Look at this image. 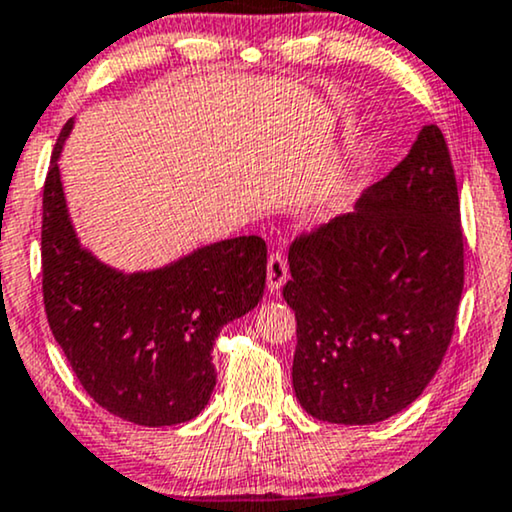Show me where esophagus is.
I'll return each mask as SVG.
<instances>
[{"mask_svg": "<svg viewBox=\"0 0 512 512\" xmlns=\"http://www.w3.org/2000/svg\"><path fill=\"white\" fill-rule=\"evenodd\" d=\"M287 277H289V273H287L285 256H282L280 251H273V254H270V258H268V275H266L270 292H273V294L280 292V289L285 287Z\"/></svg>", "mask_w": 512, "mask_h": 512, "instance_id": "1", "label": "esophagus"}]
</instances>
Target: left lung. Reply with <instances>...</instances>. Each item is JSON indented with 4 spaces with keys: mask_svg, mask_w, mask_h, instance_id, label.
<instances>
[{
    "mask_svg": "<svg viewBox=\"0 0 512 512\" xmlns=\"http://www.w3.org/2000/svg\"><path fill=\"white\" fill-rule=\"evenodd\" d=\"M282 294L296 315L294 394L313 418L372 425L425 391L463 294L456 175L437 125L356 211L299 237Z\"/></svg>",
    "mask_w": 512,
    "mask_h": 512,
    "instance_id": "obj_1",
    "label": "left lung"
}]
</instances>
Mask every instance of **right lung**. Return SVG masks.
<instances>
[{"instance_id": "add662e5", "label": "right lung", "mask_w": 512, "mask_h": 512, "mask_svg": "<svg viewBox=\"0 0 512 512\" xmlns=\"http://www.w3.org/2000/svg\"><path fill=\"white\" fill-rule=\"evenodd\" d=\"M56 140L42 199V292L49 327L82 389L144 427L197 418L216 387L213 344L266 289L261 237L213 242L161 268L125 273L82 246L68 213Z\"/></svg>"}]
</instances>
